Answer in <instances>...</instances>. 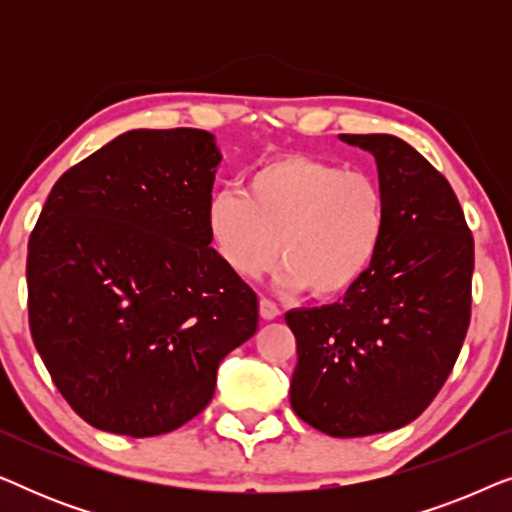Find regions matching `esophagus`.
I'll return each mask as SVG.
<instances>
[{
  "label": "esophagus",
  "mask_w": 512,
  "mask_h": 512,
  "mask_svg": "<svg viewBox=\"0 0 512 512\" xmlns=\"http://www.w3.org/2000/svg\"><path fill=\"white\" fill-rule=\"evenodd\" d=\"M258 312H261V317L265 321H272V319L279 317V307L268 298H261V303H258Z\"/></svg>",
  "instance_id": "1"
}]
</instances>
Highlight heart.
<instances>
[{
  "label": "heart",
  "mask_w": 512,
  "mask_h": 512,
  "mask_svg": "<svg viewBox=\"0 0 512 512\" xmlns=\"http://www.w3.org/2000/svg\"><path fill=\"white\" fill-rule=\"evenodd\" d=\"M207 235L230 272L256 279L279 256V286L340 298L380 254L387 198L368 172L286 153L247 174V193L219 191L205 209Z\"/></svg>",
  "instance_id": "1"
}]
</instances>
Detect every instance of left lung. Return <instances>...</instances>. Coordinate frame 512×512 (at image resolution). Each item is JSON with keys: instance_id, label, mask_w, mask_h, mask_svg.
<instances>
[{"instance_id": "left-lung-1", "label": "left lung", "mask_w": 512, "mask_h": 512, "mask_svg": "<svg viewBox=\"0 0 512 512\" xmlns=\"http://www.w3.org/2000/svg\"><path fill=\"white\" fill-rule=\"evenodd\" d=\"M375 158L387 233L340 303L286 312L296 415L335 438L401 429L443 387L471 321L473 235L447 179L394 135H340Z\"/></svg>"}]
</instances>
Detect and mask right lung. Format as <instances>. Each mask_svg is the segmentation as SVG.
<instances>
[{"mask_svg": "<svg viewBox=\"0 0 512 512\" xmlns=\"http://www.w3.org/2000/svg\"><path fill=\"white\" fill-rule=\"evenodd\" d=\"M219 163L207 130H130L62 174L41 209L27 247L32 340L95 429H179L256 333V293L209 247Z\"/></svg>", "mask_w": 512, "mask_h": 512, "instance_id": "1", "label": "right lung"}]
</instances>
